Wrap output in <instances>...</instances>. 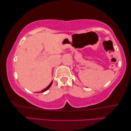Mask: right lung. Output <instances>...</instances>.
Wrapping results in <instances>:
<instances>
[{
  "instance_id": "obj_1",
  "label": "right lung",
  "mask_w": 131,
  "mask_h": 131,
  "mask_svg": "<svg viewBox=\"0 0 131 131\" xmlns=\"http://www.w3.org/2000/svg\"><path fill=\"white\" fill-rule=\"evenodd\" d=\"M52 83H53V81H51V82H50V84H49L48 86H47L46 88L45 89H43L42 90V91H40V92H39V93H42V92H45V91H47V90H48V89H49V88H50V86H51V85H52Z\"/></svg>"
}]
</instances>
